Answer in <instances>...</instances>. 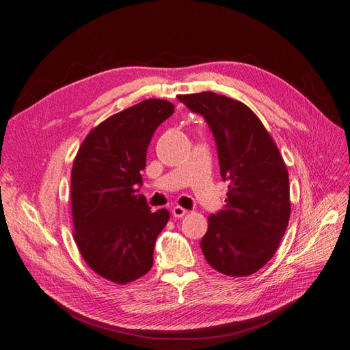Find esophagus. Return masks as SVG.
Masks as SVG:
<instances>
[{
  "instance_id": "obj_1",
  "label": "esophagus",
  "mask_w": 350,
  "mask_h": 350,
  "mask_svg": "<svg viewBox=\"0 0 350 350\" xmlns=\"http://www.w3.org/2000/svg\"><path fill=\"white\" fill-rule=\"evenodd\" d=\"M172 213H173V215L176 217V218H180V217H183V215H186V209L185 208H182V206H173V209H172Z\"/></svg>"
}]
</instances>
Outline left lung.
I'll list each match as a JSON object with an SVG mask.
<instances>
[{"label":"left lung","mask_w":350,"mask_h":350,"mask_svg":"<svg viewBox=\"0 0 350 350\" xmlns=\"http://www.w3.org/2000/svg\"><path fill=\"white\" fill-rule=\"evenodd\" d=\"M214 135L226 205L208 218L206 262L232 277L256 273L280 245L291 217L288 173L261 120L241 101L214 92L178 95Z\"/></svg>","instance_id":"1"}]
</instances>
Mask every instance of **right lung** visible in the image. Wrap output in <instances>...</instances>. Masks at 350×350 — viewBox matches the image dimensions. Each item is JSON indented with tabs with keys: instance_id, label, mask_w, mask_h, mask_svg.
<instances>
[{
	"instance_id": "right-lung-1",
	"label": "right lung",
	"mask_w": 350,
	"mask_h": 350,
	"mask_svg": "<svg viewBox=\"0 0 350 350\" xmlns=\"http://www.w3.org/2000/svg\"><path fill=\"white\" fill-rule=\"evenodd\" d=\"M174 113L164 99H145L92 129L72 170L75 242L96 274L118 284L145 275L170 213H152L139 195L146 151L157 127Z\"/></svg>"
}]
</instances>
